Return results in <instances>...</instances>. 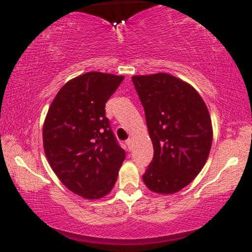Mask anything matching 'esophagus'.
<instances>
[{
    "mask_svg": "<svg viewBox=\"0 0 252 252\" xmlns=\"http://www.w3.org/2000/svg\"><path fill=\"white\" fill-rule=\"evenodd\" d=\"M126 144H127V147H128V149H132V148H133V140L128 139L126 141Z\"/></svg>",
    "mask_w": 252,
    "mask_h": 252,
    "instance_id": "34e87169",
    "label": "esophagus"
}]
</instances>
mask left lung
<instances>
[{"label": "left lung", "mask_w": 252, "mask_h": 252, "mask_svg": "<svg viewBox=\"0 0 252 252\" xmlns=\"http://www.w3.org/2000/svg\"><path fill=\"white\" fill-rule=\"evenodd\" d=\"M154 158L142 175L151 191L174 194L202 171L212 144L209 110L187 82L167 73L134 75Z\"/></svg>", "instance_id": "obj_1"}]
</instances>
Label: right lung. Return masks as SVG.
<instances>
[{
	"label": "right lung",
	"instance_id": "obj_1",
	"mask_svg": "<svg viewBox=\"0 0 252 252\" xmlns=\"http://www.w3.org/2000/svg\"><path fill=\"white\" fill-rule=\"evenodd\" d=\"M123 75L88 72L67 81L54 98L43 124V148L65 187L97 199L115 186L125 159L105 117V103Z\"/></svg>",
	"mask_w": 252,
	"mask_h": 252
}]
</instances>
